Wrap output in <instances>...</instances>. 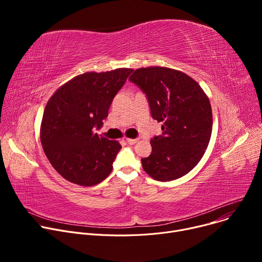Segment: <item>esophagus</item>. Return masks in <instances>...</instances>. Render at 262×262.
<instances>
[{"instance_id": "obj_1", "label": "esophagus", "mask_w": 262, "mask_h": 262, "mask_svg": "<svg viewBox=\"0 0 262 262\" xmlns=\"http://www.w3.org/2000/svg\"><path fill=\"white\" fill-rule=\"evenodd\" d=\"M126 142L129 144V145H134L138 142V139H126Z\"/></svg>"}]
</instances>
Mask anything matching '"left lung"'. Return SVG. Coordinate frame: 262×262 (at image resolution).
<instances>
[{
	"label": "left lung",
	"instance_id": "obj_1",
	"mask_svg": "<svg viewBox=\"0 0 262 262\" xmlns=\"http://www.w3.org/2000/svg\"><path fill=\"white\" fill-rule=\"evenodd\" d=\"M128 80L146 94L152 118L163 122V135L150 140L151 155L141 160L144 171L159 181L188 174L202 159L211 136L207 95L188 74L168 67L139 68Z\"/></svg>",
	"mask_w": 262,
	"mask_h": 262
}]
</instances>
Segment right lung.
Listing matches in <instances>:
<instances>
[{"label":"right lung","mask_w":262,"mask_h":262,"mask_svg":"<svg viewBox=\"0 0 262 262\" xmlns=\"http://www.w3.org/2000/svg\"><path fill=\"white\" fill-rule=\"evenodd\" d=\"M132 68L85 72L61 86L45 108L40 141L54 169L66 180L91 186L105 179L121 149L117 141L94 134Z\"/></svg>","instance_id":"1"}]
</instances>
